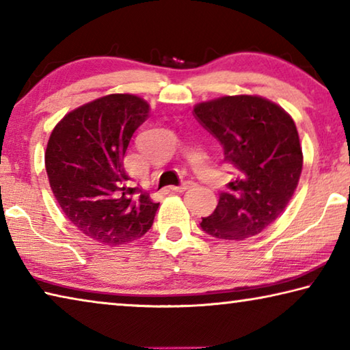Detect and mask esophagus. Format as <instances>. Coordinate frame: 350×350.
I'll use <instances>...</instances> for the list:
<instances>
[{
  "instance_id": "esophagus-1",
  "label": "esophagus",
  "mask_w": 350,
  "mask_h": 350,
  "mask_svg": "<svg viewBox=\"0 0 350 350\" xmlns=\"http://www.w3.org/2000/svg\"><path fill=\"white\" fill-rule=\"evenodd\" d=\"M193 187V182L191 180H185L183 183H180V185H176V187H171V189L173 191H177V193H182V191H187L188 188Z\"/></svg>"
}]
</instances>
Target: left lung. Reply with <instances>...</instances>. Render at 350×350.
<instances>
[{"label":"left lung","instance_id":"obj_1","mask_svg":"<svg viewBox=\"0 0 350 350\" xmlns=\"http://www.w3.org/2000/svg\"><path fill=\"white\" fill-rule=\"evenodd\" d=\"M194 117L217 139L236 179L219 193L200 228L217 239L242 241L276 221L292 199L303 170L293 118L258 96H227L194 106Z\"/></svg>","mask_w":350,"mask_h":350}]
</instances>
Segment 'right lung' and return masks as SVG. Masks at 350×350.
<instances>
[{
	"label": "right lung",
	"instance_id": "1",
	"mask_svg": "<svg viewBox=\"0 0 350 350\" xmlns=\"http://www.w3.org/2000/svg\"><path fill=\"white\" fill-rule=\"evenodd\" d=\"M150 116L133 94H111L70 111L52 131L44 163L52 193L81 233L123 245L151 228L159 204L129 187L123 168L129 142Z\"/></svg>",
	"mask_w": 350,
	"mask_h": 350
}]
</instances>
